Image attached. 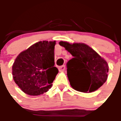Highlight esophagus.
I'll return each instance as SVG.
<instances>
[{"mask_svg":"<svg viewBox=\"0 0 121 121\" xmlns=\"http://www.w3.org/2000/svg\"><path fill=\"white\" fill-rule=\"evenodd\" d=\"M58 69L60 71H64L65 70V65H63V66H60L58 67Z\"/></svg>","mask_w":121,"mask_h":121,"instance_id":"1","label":"esophagus"}]
</instances>
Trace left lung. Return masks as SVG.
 I'll return each instance as SVG.
<instances>
[{
  "instance_id": "obj_1",
  "label": "left lung",
  "mask_w": 121,
  "mask_h": 121,
  "mask_svg": "<svg viewBox=\"0 0 121 121\" xmlns=\"http://www.w3.org/2000/svg\"><path fill=\"white\" fill-rule=\"evenodd\" d=\"M59 44L73 56L67 63V71L74 90L89 93L104 83L108 78V65L95 50L83 43L71 44L61 41Z\"/></svg>"
}]
</instances>
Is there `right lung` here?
<instances>
[{"instance_id":"right-lung-1","label":"right lung","mask_w":121,"mask_h":121,"mask_svg":"<svg viewBox=\"0 0 121 121\" xmlns=\"http://www.w3.org/2000/svg\"><path fill=\"white\" fill-rule=\"evenodd\" d=\"M55 44V41H40L17 56L12 67L13 77L24 93L38 95L52 87L58 73L54 67Z\"/></svg>"}]
</instances>
